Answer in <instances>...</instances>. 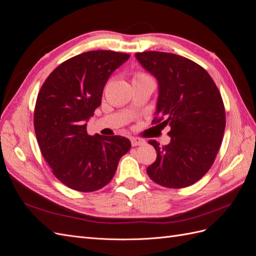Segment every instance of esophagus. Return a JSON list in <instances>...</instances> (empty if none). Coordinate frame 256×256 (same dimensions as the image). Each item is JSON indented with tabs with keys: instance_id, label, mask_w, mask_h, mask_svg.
Listing matches in <instances>:
<instances>
[{
	"instance_id": "1",
	"label": "esophagus",
	"mask_w": 256,
	"mask_h": 256,
	"mask_svg": "<svg viewBox=\"0 0 256 256\" xmlns=\"http://www.w3.org/2000/svg\"><path fill=\"white\" fill-rule=\"evenodd\" d=\"M130 144H132L133 147H135V146L144 144V140H142V138H138V137H132V138H130Z\"/></svg>"
}]
</instances>
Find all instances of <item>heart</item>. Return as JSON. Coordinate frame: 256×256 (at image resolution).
I'll use <instances>...</instances> for the list:
<instances>
[{
    "label": "heart",
    "instance_id": "b5f03b06",
    "mask_svg": "<svg viewBox=\"0 0 256 256\" xmlns=\"http://www.w3.org/2000/svg\"><path fill=\"white\" fill-rule=\"evenodd\" d=\"M147 79H152L148 74L142 72H137L133 76V82H142V80H147Z\"/></svg>",
    "mask_w": 256,
    "mask_h": 256
}]
</instances>
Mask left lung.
I'll list each match as a JSON object with an SVG mask.
<instances>
[{"label":"left lung","instance_id":"1","mask_svg":"<svg viewBox=\"0 0 256 256\" xmlns=\"http://www.w3.org/2000/svg\"><path fill=\"white\" fill-rule=\"evenodd\" d=\"M135 56L158 82L152 122L170 126L168 144L149 140L158 156L148 176L170 188L192 186L207 174L221 147L226 123L221 93L207 70L184 56L160 51Z\"/></svg>","mask_w":256,"mask_h":256}]
</instances>
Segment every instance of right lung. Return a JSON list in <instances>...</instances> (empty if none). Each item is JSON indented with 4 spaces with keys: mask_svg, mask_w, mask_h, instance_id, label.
<instances>
[{
    "mask_svg": "<svg viewBox=\"0 0 256 256\" xmlns=\"http://www.w3.org/2000/svg\"><path fill=\"white\" fill-rule=\"evenodd\" d=\"M130 54L93 50L64 61L47 77L34 109L36 140L51 172L63 184L94 192L112 179L130 142L91 136L86 121L102 103L107 80Z\"/></svg>",
    "mask_w": 256,
    "mask_h": 256,
    "instance_id": "1",
    "label": "right lung"
}]
</instances>
